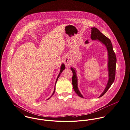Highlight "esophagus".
Here are the masks:
<instances>
[{
	"mask_svg": "<svg viewBox=\"0 0 130 130\" xmlns=\"http://www.w3.org/2000/svg\"><path fill=\"white\" fill-rule=\"evenodd\" d=\"M63 62L66 66H68L71 64V61L69 57H65L64 58Z\"/></svg>",
	"mask_w": 130,
	"mask_h": 130,
	"instance_id": "1",
	"label": "esophagus"
}]
</instances>
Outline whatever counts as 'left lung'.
<instances>
[{"label": "left lung", "instance_id": "1", "mask_svg": "<svg viewBox=\"0 0 130 130\" xmlns=\"http://www.w3.org/2000/svg\"><path fill=\"white\" fill-rule=\"evenodd\" d=\"M91 39L92 40H98L101 42L106 46L108 53V80L107 85L104 90V92L101 94L99 98L102 97L107 92L109 88L114 82L116 76V67L117 58L115 53L113 50L112 45L110 40L103 34L97 28L91 27ZM88 43V41H85V44ZM71 69L73 73V76L72 78V83L73 86V89L76 94L79 96L83 98V96L80 92L78 88V79L76 75V71L75 69L71 67Z\"/></svg>", "mask_w": 130, "mask_h": 130}]
</instances>
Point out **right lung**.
I'll list each match as a JSON object with an SVG mask.
<instances>
[{"label":"right lung","instance_id":"1","mask_svg":"<svg viewBox=\"0 0 130 130\" xmlns=\"http://www.w3.org/2000/svg\"><path fill=\"white\" fill-rule=\"evenodd\" d=\"M65 65H64V64H62V65H61V68H60V73H59V75H58V77H57V79H56V83H55V85H56V82H57V80H58V78L59 77V76H60V74H61V73H62V72L65 69ZM55 88H54V91H53V93H52V95L51 96V97L52 96V95L54 94V93H55ZM50 97V98H51ZM50 98H49L48 99H47V100H49V99H50Z\"/></svg>","mask_w":130,"mask_h":130}]
</instances>
